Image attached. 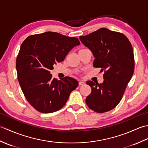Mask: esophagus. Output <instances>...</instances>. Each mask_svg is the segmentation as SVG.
Segmentation results:
<instances>
[{
  "instance_id": "1",
  "label": "esophagus",
  "mask_w": 148,
  "mask_h": 148,
  "mask_svg": "<svg viewBox=\"0 0 148 148\" xmlns=\"http://www.w3.org/2000/svg\"><path fill=\"white\" fill-rule=\"evenodd\" d=\"M84 84H85V83H84V82H83V81H79V86L84 85Z\"/></svg>"
}]
</instances>
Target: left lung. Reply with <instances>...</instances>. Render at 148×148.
Listing matches in <instances>:
<instances>
[{
	"mask_svg": "<svg viewBox=\"0 0 148 148\" xmlns=\"http://www.w3.org/2000/svg\"><path fill=\"white\" fill-rule=\"evenodd\" d=\"M79 39L95 56L93 67L101 68L103 82L88 81L92 92L86 98L88 108L98 113L116 108L134 74L132 46L123 34L102 28Z\"/></svg>",
	"mask_w": 148,
	"mask_h": 148,
	"instance_id": "8db88e82",
	"label": "left lung"
}]
</instances>
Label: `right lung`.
I'll return each instance as SVG.
<instances>
[{"mask_svg":"<svg viewBox=\"0 0 148 148\" xmlns=\"http://www.w3.org/2000/svg\"><path fill=\"white\" fill-rule=\"evenodd\" d=\"M79 39L46 32L31 35L21 44L17 56L18 80L27 101L37 111L51 113L62 108L78 82L74 78H53V65L64 60Z\"/></svg>","mask_w":148,"mask_h":148,"instance_id":"1","label":"right lung"}]
</instances>
